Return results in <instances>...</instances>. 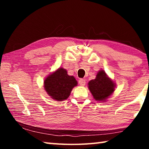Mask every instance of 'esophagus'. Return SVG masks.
<instances>
[{"instance_id":"34e87169","label":"esophagus","mask_w":149,"mask_h":149,"mask_svg":"<svg viewBox=\"0 0 149 149\" xmlns=\"http://www.w3.org/2000/svg\"><path fill=\"white\" fill-rule=\"evenodd\" d=\"M79 84L80 85H81V86H84L86 84V81H85V80L84 79H80L79 80Z\"/></svg>"}]
</instances>
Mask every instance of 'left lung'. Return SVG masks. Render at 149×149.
<instances>
[{"instance_id":"left-lung-1","label":"left lung","mask_w":149,"mask_h":149,"mask_svg":"<svg viewBox=\"0 0 149 149\" xmlns=\"http://www.w3.org/2000/svg\"><path fill=\"white\" fill-rule=\"evenodd\" d=\"M89 89L96 100L105 101L114 91L115 84L107 77L103 70H100L97 74L95 79L89 82Z\"/></svg>"}]
</instances>
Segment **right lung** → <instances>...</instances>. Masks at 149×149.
I'll return each mask as SVG.
<instances>
[{
	"mask_svg": "<svg viewBox=\"0 0 149 149\" xmlns=\"http://www.w3.org/2000/svg\"><path fill=\"white\" fill-rule=\"evenodd\" d=\"M77 85L74 77L68 75L66 70L62 68L49 75L44 81L45 89L48 95L58 101L67 99Z\"/></svg>",
	"mask_w": 149,
	"mask_h": 149,
	"instance_id": "add662e5",
	"label": "right lung"
}]
</instances>
